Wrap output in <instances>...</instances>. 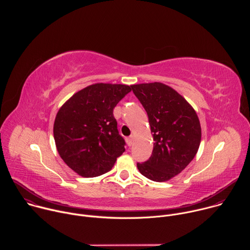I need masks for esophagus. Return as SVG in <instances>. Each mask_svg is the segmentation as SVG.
<instances>
[{
	"label": "esophagus",
	"instance_id": "obj_1",
	"mask_svg": "<svg viewBox=\"0 0 250 250\" xmlns=\"http://www.w3.org/2000/svg\"><path fill=\"white\" fill-rule=\"evenodd\" d=\"M126 142H127V146H132V142H133V135H130L126 138Z\"/></svg>",
	"mask_w": 250,
	"mask_h": 250
}]
</instances>
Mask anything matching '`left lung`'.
<instances>
[{
    "label": "left lung",
    "instance_id": "left-lung-1",
    "mask_svg": "<svg viewBox=\"0 0 250 250\" xmlns=\"http://www.w3.org/2000/svg\"><path fill=\"white\" fill-rule=\"evenodd\" d=\"M131 90L147 113L154 140L151 156L137 168L152 181H168L188 166L199 149V118L192 105L165 84L131 85Z\"/></svg>",
    "mask_w": 250,
    "mask_h": 250
}]
</instances>
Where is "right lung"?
Masks as SVG:
<instances>
[{
  "label": "right lung",
  "instance_id": "obj_1",
  "mask_svg": "<svg viewBox=\"0 0 250 250\" xmlns=\"http://www.w3.org/2000/svg\"><path fill=\"white\" fill-rule=\"evenodd\" d=\"M131 86L97 83L71 97L59 109L53 125L57 151L82 177L110 171L125 152V142L114 117L117 104Z\"/></svg>",
  "mask_w": 250,
  "mask_h": 250
}]
</instances>
